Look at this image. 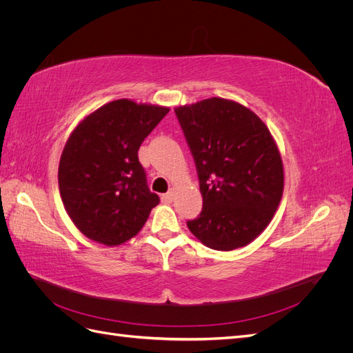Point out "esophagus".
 <instances>
[{
  "label": "esophagus",
  "mask_w": 353,
  "mask_h": 353,
  "mask_svg": "<svg viewBox=\"0 0 353 353\" xmlns=\"http://www.w3.org/2000/svg\"><path fill=\"white\" fill-rule=\"evenodd\" d=\"M172 199H174V191L172 190L168 191L166 194H162V201L163 203H172Z\"/></svg>",
  "instance_id": "1"
}]
</instances>
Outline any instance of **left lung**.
I'll list each match as a JSON object with an SVG mask.
<instances>
[{"mask_svg": "<svg viewBox=\"0 0 353 353\" xmlns=\"http://www.w3.org/2000/svg\"><path fill=\"white\" fill-rule=\"evenodd\" d=\"M175 114L193 154L203 209L187 221L210 249L248 245L268 227L284 188L283 160L266 125L244 105L212 97Z\"/></svg>", "mask_w": 353, "mask_h": 353, "instance_id": "1", "label": "left lung"}]
</instances>
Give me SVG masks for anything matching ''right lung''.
<instances>
[{"instance_id":"add662e5","label":"right lung","mask_w":353,"mask_h":353,"mask_svg":"<svg viewBox=\"0 0 353 353\" xmlns=\"http://www.w3.org/2000/svg\"><path fill=\"white\" fill-rule=\"evenodd\" d=\"M168 112L122 99L101 105L74 128L60 157L59 188L83 236L119 245L143 228L159 196L147 185L138 150Z\"/></svg>"}]
</instances>
